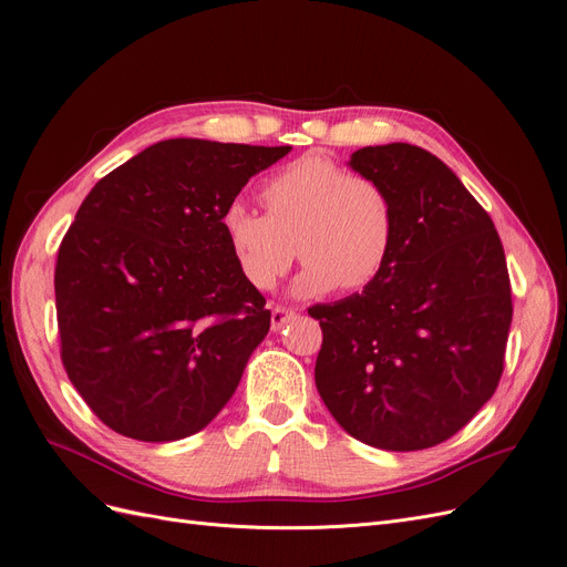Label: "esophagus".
<instances>
[{
	"label": "esophagus",
	"instance_id": "obj_1",
	"mask_svg": "<svg viewBox=\"0 0 567 567\" xmlns=\"http://www.w3.org/2000/svg\"><path fill=\"white\" fill-rule=\"evenodd\" d=\"M291 317H293V310H289V308H285V306H276L274 312H271V329H274V331H280L282 326H285Z\"/></svg>",
	"mask_w": 567,
	"mask_h": 567
}]
</instances>
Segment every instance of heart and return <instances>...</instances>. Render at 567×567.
Instances as JSON below:
<instances>
[{
  "label": "heart",
  "instance_id": "1",
  "mask_svg": "<svg viewBox=\"0 0 567 567\" xmlns=\"http://www.w3.org/2000/svg\"><path fill=\"white\" fill-rule=\"evenodd\" d=\"M266 214L229 202L220 229L241 276L271 289L296 259L306 261L293 280L296 296H319L340 287L359 291L389 264L398 236L391 195L370 176L349 174L323 154H306L266 178Z\"/></svg>",
  "mask_w": 567,
  "mask_h": 567
}]
</instances>
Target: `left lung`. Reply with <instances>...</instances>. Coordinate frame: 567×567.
<instances>
[{
    "label": "left lung",
    "mask_w": 567,
    "mask_h": 567,
    "mask_svg": "<svg viewBox=\"0 0 567 567\" xmlns=\"http://www.w3.org/2000/svg\"><path fill=\"white\" fill-rule=\"evenodd\" d=\"M398 218L393 255L361 293L308 310L323 342L317 391L347 434L423 451L457 434L494 395L513 321L498 231L457 174L421 146L351 154Z\"/></svg>",
    "instance_id": "left-lung-1"
}]
</instances>
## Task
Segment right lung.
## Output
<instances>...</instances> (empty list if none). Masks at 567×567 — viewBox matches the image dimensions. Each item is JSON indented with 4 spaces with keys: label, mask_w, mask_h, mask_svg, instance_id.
I'll list each match as a JSON object with an SVG mask.
<instances>
[{
    "label": "right lung",
    "mask_w": 567,
    "mask_h": 567,
    "mask_svg": "<svg viewBox=\"0 0 567 567\" xmlns=\"http://www.w3.org/2000/svg\"><path fill=\"white\" fill-rule=\"evenodd\" d=\"M291 146L176 137L112 169L56 255L62 363L114 432L165 443L234 395L271 310L234 261L223 208Z\"/></svg>",
    "instance_id": "1"
}]
</instances>
